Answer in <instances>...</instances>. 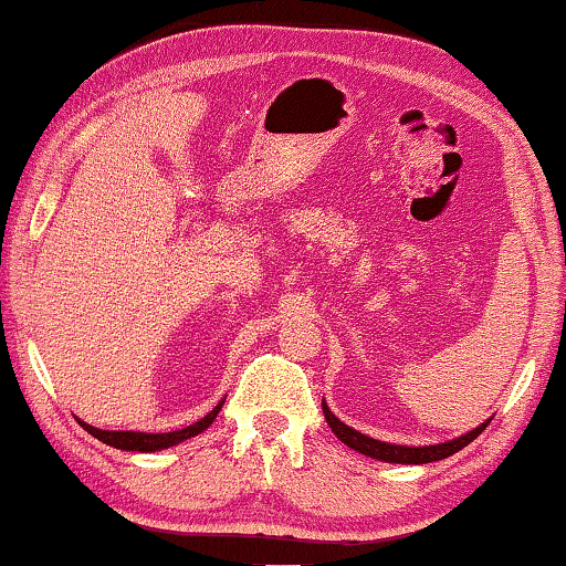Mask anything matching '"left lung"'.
Instances as JSON below:
<instances>
[{"label": "left lung", "instance_id": "1", "mask_svg": "<svg viewBox=\"0 0 566 566\" xmlns=\"http://www.w3.org/2000/svg\"><path fill=\"white\" fill-rule=\"evenodd\" d=\"M322 408H324V419L326 423L332 426V431L337 433V439L344 441L349 449H355V452L365 454V457H373V460H380V462H396V464H426V462H439V460H447V457H452L454 452H460L464 449L470 441H474L480 437L482 431H485V423H480L478 429L467 431L464 437H457L452 441H441V444H429V447H400V444H388V441H380V439H373V437H365V433H359L355 429H349L347 423H342L337 416L329 411V406L322 400Z\"/></svg>", "mask_w": 566, "mask_h": 566}]
</instances>
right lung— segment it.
<instances>
[{
	"label": "right lung",
	"instance_id": "1",
	"mask_svg": "<svg viewBox=\"0 0 566 566\" xmlns=\"http://www.w3.org/2000/svg\"><path fill=\"white\" fill-rule=\"evenodd\" d=\"M224 400H219V406H214V411H209L203 419H199L191 426H186V429H178V431H168V433H145V431H104V429H96V426H88L86 421L78 423L84 426V429L96 437L104 444H109L114 449H125V452H158V449H168V447H176L181 444V441L196 437V433L207 431L211 423H214L217 413L222 411Z\"/></svg>",
	"mask_w": 566,
	"mask_h": 566
}]
</instances>
